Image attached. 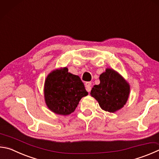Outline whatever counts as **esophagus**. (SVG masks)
Segmentation results:
<instances>
[{
	"label": "esophagus",
	"mask_w": 159,
	"mask_h": 159,
	"mask_svg": "<svg viewBox=\"0 0 159 159\" xmlns=\"http://www.w3.org/2000/svg\"><path fill=\"white\" fill-rule=\"evenodd\" d=\"M85 86L86 90H87L88 92L91 91V83L90 82H86L85 83Z\"/></svg>",
	"instance_id": "esophagus-1"
}]
</instances>
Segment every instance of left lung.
Returning a JSON list of instances; mask_svg holds the SVG:
<instances>
[{"label":"left lung","mask_w":159,"mask_h":159,"mask_svg":"<svg viewBox=\"0 0 159 159\" xmlns=\"http://www.w3.org/2000/svg\"><path fill=\"white\" fill-rule=\"evenodd\" d=\"M100 83L92 88L90 94L102 110L115 112L122 108L130 94V85L122 75L112 68H106L99 76Z\"/></svg>","instance_id":"obj_1"}]
</instances>
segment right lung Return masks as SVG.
I'll return each instance as SVG.
<instances>
[{
  "label": "right lung",
  "mask_w": 159,
  "mask_h": 159,
  "mask_svg": "<svg viewBox=\"0 0 159 159\" xmlns=\"http://www.w3.org/2000/svg\"><path fill=\"white\" fill-rule=\"evenodd\" d=\"M88 94L80 77L70 73L67 67L51 71L45 79V103L48 108L56 114H71L80 100Z\"/></svg>",
  "instance_id": "add662e5"
}]
</instances>
